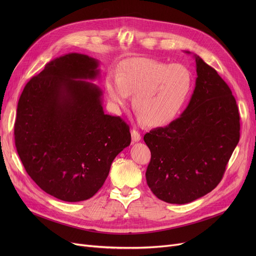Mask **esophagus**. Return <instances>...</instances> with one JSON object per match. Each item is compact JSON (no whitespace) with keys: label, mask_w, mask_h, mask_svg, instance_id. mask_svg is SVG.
<instances>
[{"label":"esophagus","mask_w":256,"mask_h":256,"mask_svg":"<svg viewBox=\"0 0 256 256\" xmlns=\"http://www.w3.org/2000/svg\"><path fill=\"white\" fill-rule=\"evenodd\" d=\"M130 134H132V143L139 142V141L141 140V135H140V134H139L137 130H132L130 132Z\"/></svg>","instance_id":"esophagus-1"}]
</instances>
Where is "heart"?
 <instances>
[{
    "label": "heart",
    "mask_w": 256,
    "mask_h": 256,
    "mask_svg": "<svg viewBox=\"0 0 256 256\" xmlns=\"http://www.w3.org/2000/svg\"><path fill=\"white\" fill-rule=\"evenodd\" d=\"M193 74L182 63L169 64L150 58H130L116 74L104 80L106 96L116 110L124 108L130 96L134 110L148 126H163L176 117L189 98Z\"/></svg>",
    "instance_id": "heart-1"
}]
</instances>
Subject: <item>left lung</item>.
Segmentation results:
<instances>
[{
  "mask_svg": "<svg viewBox=\"0 0 256 256\" xmlns=\"http://www.w3.org/2000/svg\"><path fill=\"white\" fill-rule=\"evenodd\" d=\"M194 58L197 78L189 104L167 126L144 135L152 152L147 184L168 204H189L214 190L240 140L232 90L212 67Z\"/></svg>",
  "mask_w": 256,
  "mask_h": 256,
  "instance_id": "left-lung-1",
  "label": "left lung"
}]
</instances>
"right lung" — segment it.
<instances>
[{"mask_svg": "<svg viewBox=\"0 0 256 256\" xmlns=\"http://www.w3.org/2000/svg\"><path fill=\"white\" fill-rule=\"evenodd\" d=\"M98 66L78 52L54 59L26 83L18 104L16 146L26 173L46 193L68 202L96 194L130 144V126L104 114L102 91L90 82Z\"/></svg>", "mask_w": 256, "mask_h": 256, "instance_id": "obj_1", "label": "right lung"}]
</instances>
